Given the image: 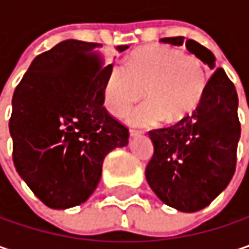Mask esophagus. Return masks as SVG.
<instances>
[{
  "mask_svg": "<svg viewBox=\"0 0 249 249\" xmlns=\"http://www.w3.org/2000/svg\"><path fill=\"white\" fill-rule=\"evenodd\" d=\"M129 135L131 137H138V135H141V131H138V129H129Z\"/></svg>",
  "mask_w": 249,
  "mask_h": 249,
  "instance_id": "34e87169",
  "label": "esophagus"
}]
</instances>
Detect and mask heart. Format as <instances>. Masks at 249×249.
<instances>
[{"label": "heart", "mask_w": 249, "mask_h": 249, "mask_svg": "<svg viewBox=\"0 0 249 249\" xmlns=\"http://www.w3.org/2000/svg\"><path fill=\"white\" fill-rule=\"evenodd\" d=\"M148 102L128 115V123L149 126L165 121L177 124L199 105L207 77L195 57L168 45L135 50L125 64H114L104 82V104L114 115H124L144 97Z\"/></svg>", "instance_id": "b5f03b06"}]
</instances>
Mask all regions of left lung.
<instances>
[{
  "label": "left lung",
  "mask_w": 249,
  "mask_h": 249,
  "mask_svg": "<svg viewBox=\"0 0 249 249\" xmlns=\"http://www.w3.org/2000/svg\"><path fill=\"white\" fill-rule=\"evenodd\" d=\"M161 42L182 45L184 36L161 38ZM185 47L214 72L190 117L148 132L154 154L145 177L164 204L195 213L208 207L228 187L237 165L241 124L237 89L222 68L215 70L214 54L194 39H187Z\"/></svg>",
  "instance_id": "left-lung-1"
}]
</instances>
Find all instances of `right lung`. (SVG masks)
I'll use <instances>...</instances> for the list:
<instances>
[{"label":"right lung","instance_id":"add662e5","mask_svg":"<svg viewBox=\"0 0 249 249\" xmlns=\"http://www.w3.org/2000/svg\"><path fill=\"white\" fill-rule=\"evenodd\" d=\"M100 44L67 39L34 58L12 95V161L47 207L67 210L95 191L108 152L128 128L108 114ZM128 45L117 47L123 53Z\"/></svg>","mask_w":249,"mask_h":249}]
</instances>
